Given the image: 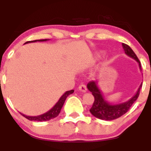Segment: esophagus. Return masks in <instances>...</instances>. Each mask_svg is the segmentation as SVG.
Segmentation results:
<instances>
[{"instance_id":"1","label":"esophagus","mask_w":151,"mask_h":151,"mask_svg":"<svg viewBox=\"0 0 151 151\" xmlns=\"http://www.w3.org/2000/svg\"><path fill=\"white\" fill-rule=\"evenodd\" d=\"M79 89L81 91H82L83 93H85L86 91H87V89H86V86L84 84H81L79 86Z\"/></svg>"}]
</instances>
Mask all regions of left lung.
<instances>
[{
	"mask_svg": "<svg viewBox=\"0 0 151 151\" xmlns=\"http://www.w3.org/2000/svg\"><path fill=\"white\" fill-rule=\"evenodd\" d=\"M122 47L126 55L136 60L138 62L140 70H141V62L132 49L124 43H122ZM141 87L142 83L134 96L128 101L123 102V103L112 104L107 101L103 96V93L98 86V83L93 81H90L87 84V89L91 91L94 97V102H93L92 107L89 110L90 112L93 116L101 120L111 121L118 119L125 114L129 110L133 103L136 101L139 96L140 89H141Z\"/></svg>",
	"mask_w": 151,
	"mask_h": 151,
	"instance_id": "1",
	"label": "left lung"
}]
</instances>
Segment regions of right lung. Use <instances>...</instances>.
I'll list each match as a JSON object with an SVG mask.
<instances>
[{"mask_svg":"<svg viewBox=\"0 0 151 151\" xmlns=\"http://www.w3.org/2000/svg\"><path fill=\"white\" fill-rule=\"evenodd\" d=\"M50 39H45V40H33V41H29V42H25L29 43V42H45V41L49 40ZM74 92V90H70V91H67L64 93L63 95L60 98V99L58 100V101L55 104V105L50 110L48 111L46 113L41 114L39 116H26L25 114H21L24 117H25L26 119H27L30 121H49L50 119H52L54 118L57 117L59 115V114L60 113V111L63 106L64 103H65L66 99L69 95L72 94Z\"/></svg>","mask_w":151,"mask_h":151,"instance_id":"1","label":"right lung"}]
</instances>
